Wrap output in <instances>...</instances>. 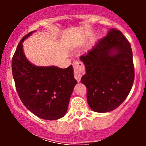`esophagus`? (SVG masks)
Segmentation results:
<instances>
[{
  "mask_svg": "<svg viewBox=\"0 0 146 146\" xmlns=\"http://www.w3.org/2000/svg\"><path fill=\"white\" fill-rule=\"evenodd\" d=\"M73 70H74V77L78 82L80 81L82 75L85 71L84 64L81 61H75L73 63Z\"/></svg>",
  "mask_w": 146,
  "mask_h": 146,
  "instance_id": "34e87169",
  "label": "esophagus"
}]
</instances>
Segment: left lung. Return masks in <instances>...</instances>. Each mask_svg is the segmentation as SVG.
Masks as SVG:
<instances>
[{"label":"left lung","instance_id":"left-lung-1","mask_svg":"<svg viewBox=\"0 0 146 146\" xmlns=\"http://www.w3.org/2000/svg\"><path fill=\"white\" fill-rule=\"evenodd\" d=\"M80 58L86 67L81 82L87 88L90 108L107 113L119 106L130 93L135 79L131 46L123 33L110 29Z\"/></svg>","mask_w":146,"mask_h":146}]
</instances>
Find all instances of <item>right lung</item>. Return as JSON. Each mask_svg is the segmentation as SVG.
I'll list each match as a JSON object with an SVG mask.
<instances>
[{
  "instance_id": "1",
  "label": "right lung",
  "mask_w": 146,
  "mask_h": 146,
  "mask_svg": "<svg viewBox=\"0 0 146 146\" xmlns=\"http://www.w3.org/2000/svg\"><path fill=\"white\" fill-rule=\"evenodd\" d=\"M20 41L11 61L12 75L21 102L29 111L43 119L56 120L64 116L77 80L73 66H36L28 61Z\"/></svg>"
}]
</instances>
